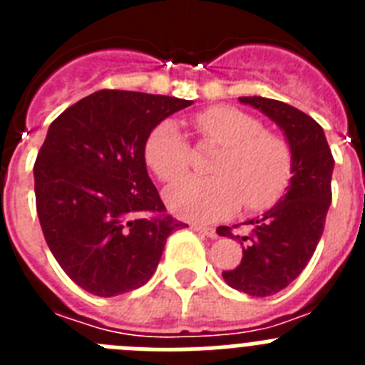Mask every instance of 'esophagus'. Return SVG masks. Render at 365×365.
<instances>
[{
    "label": "esophagus",
    "instance_id": "34e87169",
    "mask_svg": "<svg viewBox=\"0 0 365 365\" xmlns=\"http://www.w3.org/2000/svg\"><path fill=\"white\" fill-rule=\"evenodd\" d=\"M192 230L199 232V234L206 235V237H212V240H215V237H217V232H215V228H212V227H201V225H192Z\"/></svg>",
    "mask_w": 365,
    "mask_h": 365
}]
</instances>
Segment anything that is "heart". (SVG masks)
I'll return each mask as SVG.
<instances>
[{
    "instance_id": "obj_1",
    "label": "heart",
    "mask_w": 365,
    "mask_h": 365,
    "mask_svg": "<svg viewBox=\"0 0 365 365\" xmlns=\"http://www.w3.org/2000/svg\"><path fill=\"white\" fill-rule=\"evenodd\" d=\"M195 125L202 137L222 146L212 164V177H185L166 190L168 208L188 221H217L245 202L263 210L282 197L292 175V153L282 137L267 133L256 117L235 108L199 113ZM148 166L160 180H175L188 170L190 148L173 118L159 122L144 146Z\"/></svg>"
}]
</instances>
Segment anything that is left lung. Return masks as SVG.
Here are the masks:
<instances>
[{"instance_id":"8db88e82","label":"left lung","mask_w":365,"mask_h":365,"mask_svg":"<svg viewBox=\"0 0 365 365\" xmlns=\"http://www.w3.org/2000/svg\"><path fill=\"white\" fill-rule=\"evenodd\" d=\"M240 102L276 122L292 153L287 193L261 217L243 222L247 232L235 235L243 245V259L235 269L222 270L232 289L263 298L291 285L314 254L333 199L334 159L322 125L303 111L263 96H240ZM217 234L234 237L230 227H219Z\"/></svg>"}]
</instances>
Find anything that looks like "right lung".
Returning a JSON list of instances; mask_svg holds the SVG:
<instances>
[{"label":"right lung","instance_id":"1","mask_svg":"<svg viewBox=\"0 0 365 365\" xmlns=\"http://www.w3.org/2000/svg\"><path fill=\"white\" fill-rule=\"evenodd\" d=\"M192 100L102 89L53 120L34 164L36 210L63 272L102 298L143 287L168 235L188 225L166 214L144 146L155 125Z\"/></svg>","mask_w":365,"mask_h":365}]
</instances>
